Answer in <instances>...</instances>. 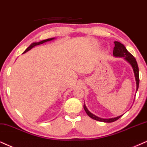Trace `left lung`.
I'll use <instances>...</instances> for the list:
<instances>
[{
  "mask_svg": "<svg viewBox=\"0 0 147 147\" xmlns=\"http://www.w3.org/2000/svg\"><path fill=\"white\" fill-rule=\"evenodd\" d=\"M114 43H115V47H114V49H113V55L115 57H124V58H125V60L131 65V66H132L134 72L136 81V92H137V90H138V89L139 81H140V79H139V69H138V64H137L136 60L135 57H134L127 49H126L125 47L123 44H121V42L118 41H115ZM83 108H84L85 112H86V113L89 117H90L93 119L98 121L106 122V123H111V122H114L115 121L119 119L122 116V115H120V116L117 117H115V118L102 119V118L98 117L96 116V115H93L92 113H90V111H88V109H87V107H85V105H83Z\"/></svg>",
  "mask_w": 147,
  "mask_h": 147,
  "instance_id": "1",
  "label": "left lung"
}]
</instances>
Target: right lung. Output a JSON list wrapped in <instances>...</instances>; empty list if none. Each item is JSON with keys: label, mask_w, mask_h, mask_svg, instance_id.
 <instances>
[{"label": "right lung", "mask_w": 147, "mask_h": 147, "mask_svg": "<svg viewBox=\"0 0 147 147\" xmlns=\"http://www.w3.org/2000/svg\"><path fill=\"white\" fill-rule=\"evenodd\" d=\"M53 39H54V38H47V39H46V40H42V41H40V42H33V43L31 44L30 45L29 47H28L27 49L25 50V51L24 52V53H26V52L28 51L29 50H30L31 49H32V47H34V46H36V45H38L42 44V43H44V42H47V41H49V40H53Z\"/></svg>", "instance_id": "obj_1"}]
</instances>
